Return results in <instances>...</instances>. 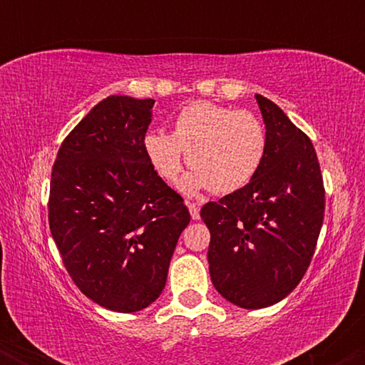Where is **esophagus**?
<instances>
[{
	"label": "esophagus",
	"mask_w": 365,
	"mask_h": 365,
	"mask_svg": "<svg viewBox=\"0 0 365 365\" xmlns=\"http://www.w3.org/2000/svg\"><path fill=\"white\" fill-rule=\"evenodd\" d=\"M187 207H188V211H190L192 220H199V217H200V207H199V204H195V202H187Z\"/></svg>",
	"instance_id": "1"
}]
</instances>
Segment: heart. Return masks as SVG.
Here are the masks:
<instances>
[{
	"instance_id": "b5f03b06",
	"label": "heart",
	"mask_w": 365,
	"mask_h": 365,
	"mask_svg": "<svg viewBox=\"0 0 365 365\" xmlns=\"http://www.w3.org/2000/svg\"><path fill=\"white\" fill-rule=\"evenodd\" d=\"M150 165L165 182H177L183 153L194 173L182 183L188 194L209 187L230 194L257 175L267 148L262 121L254 113L195 101L178 113L171 135L150 132L144 139Z\"/></svg>"
}]
</instances>
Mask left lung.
Listing matches in <instances>:
<instances>
[{
  "instance_id": "1",
  "label": "left lung",
  "mask_w": 365,
  "mask_h": 365,
  "mask_svg": "<svg viewBox=\"0 0 365 365\" xmlns=\"http://www.w3.org/2000/svg\"><path fill=\"white\" fill-rule=\"evenodd\" d=\"M267 148L257 175L200 217L211 232L212 284L244 309L269 307L304 278L324 220V183L311 139L273 101L255 94Z\"/></svg>"
}]
</instances>
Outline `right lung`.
<instances>
[{"mask_svg": "<svg viewBox=\"0 0 365 365\" xmlns=\"http://www.w3.org/2000/svg\"><path fill=\"white\" fill-rule=\"evenodd\" d=\"M154 99L110 96L63 140L48 217L70 278L92 302L137 312L161 295L180 233L182 195L154 171L144 139Z\"/></svg>", "mask_w": 365, "mask_h": 365, "instance_id": "obj_1", "label": "right lung"}]
</instances>
